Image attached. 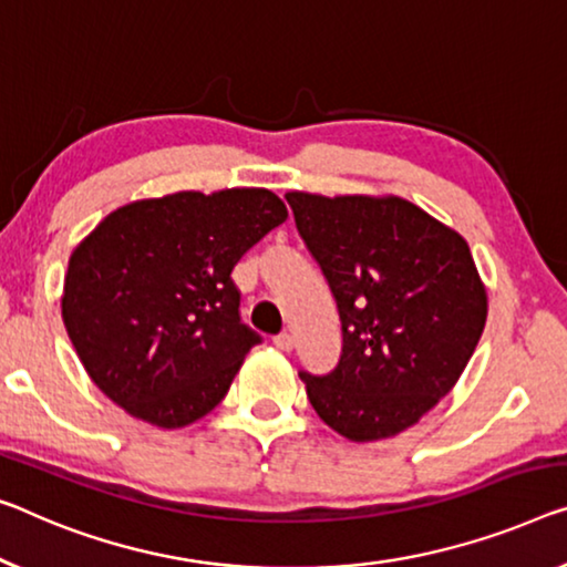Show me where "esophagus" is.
Masks as SVG:
<instances>
[{
  "label": "esophagus",
  "mask_w": 567,
  "mask_h": 567,
  "mask_svg": "<svg viewBox=\"0 0 567 567\" xmlns=\"http://www.w3.org/2000/svg\"><path fill=\"white\" fill-rule=\"evenodd\" d=\"M275 346L280 351H292V346H295V338H292V333H280V336H275Z\"/></svg>",
  "instance_id": "esophagus-1"
}]
</instances>
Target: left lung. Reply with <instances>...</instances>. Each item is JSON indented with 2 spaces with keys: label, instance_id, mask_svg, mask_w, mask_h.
<instances>
[{
  "label": "left lung",
  "instance_id": "obj_1",
  "mask_svg": "<svg viewBox=\"0 0 567 567\" xmlns=\"http://www.w3.org/2000/svg\"><path fill=\"white\" fill-rule=\"evenodd\" d=\"M285 198L343 331L331 374L300 371L312 410L353 443L400 435L453 390L484 333L488 295L468 241L400 196Z\"/></svg>",
  "mask_w": 567,
  "mask_h": 567
}]
</instances>
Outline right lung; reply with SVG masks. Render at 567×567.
<instances>
[{
	"label": "right lung",
	"mask_w": 567,
	"mask_h": 567,
	"mask_svg": "<svg viewBox=\"0 0 567 567\" xmlns=\"http://www.w3.org/2000/svg\"><path fill=\"white\" fill-rule=\"evenodd\" d=\"M287 218L267 188L124 203L68 259L61 312L83 369L126 415L177 430L206 417L259 336L231 272Z\"/></svg>",
	"instance_id": "add662e5"
}]
</instances>
